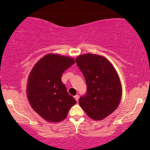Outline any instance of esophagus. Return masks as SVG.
Segmentation results:
<instances>
[{"instance_id":"1","label":"esophagus","mask_w":150,"mask_h":150,"mask_svg":"<svg viewBox=\"0 0 150 150\" xmlns=\"http://www.w3.org/2000/svg\"><path fill=\"white\" fill-rule=\"evenodd\" d=\"M74 98H75V99L76 100V101L77 102V101H78V100H79V95H76V96H74Z\"/></svg>"}]
</instances>
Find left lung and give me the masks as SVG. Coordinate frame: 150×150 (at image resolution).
<instances>
[{"mask_svg": "<svg viewBox=\"0 0 150 150\" xmlns=\"http://www.w3.org/2000/svg\"><path fill=\"white\" fill-rule=\"evenodd\" d=\"M76 63L86 80L87 91L79 104L90 118L101 120L111 114L120 103L122 86L114 67L104 57L84 54Z\"/></svg>", "mask_w": 150, "mask_h": 150, "instance_id": "8db88e82", "label": "left lung"}]
</instances>
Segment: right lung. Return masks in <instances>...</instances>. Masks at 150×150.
<instances>
[{
	"label": "right lung",
	"mask_w": 150,
	"mask_h": 150,
	"mask_svg": "<svg viewBox=\"0 0 150 150\" xmlns=\"http://www.w3.org/2000/svg\"><path fill=\"white\" fill-rule=\"evenodd\" d=\"M75 64L72 57L48 54L37 62L30 72L27 96L33 109L48 122L66 118L77 101L62 81L64 72Z\"/></svg>",
	"instance_id": "add662e5"
}]
</instances>
